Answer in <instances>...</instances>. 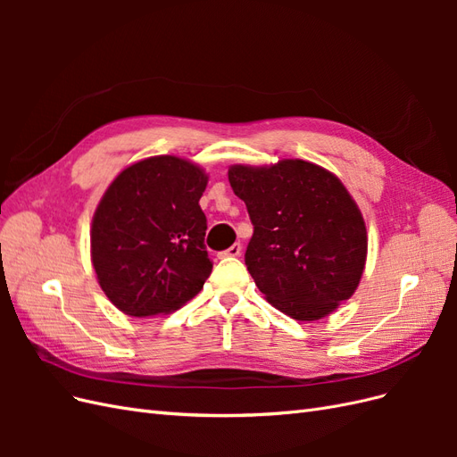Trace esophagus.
<instances>
[{
	"label": "esophagus",
	"mask_w": 457,
	"mask_h": 457,
	"mask_svg": "<svg viewBox=\"0 0 457 457\" xmlns=\"http://www.w3.org/2000/svg\"><path fill=\"white\" fill-rule=\"evenodd\" d=\"M240 253H242V245L240 244H232L228 250H225V252H220L219 255L220 257H240Z\"/></svg>",
	"instance_id": "34e87169"
}]
</instances>
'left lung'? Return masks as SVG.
Instances as JSON below:
<instances>
[{"mask_svg": "<svg viewBox=\"0 0 457 457\" xmlns=\"http://www.w3.org/2000/svg\"><path fill=\"white\" fill-rule=\"evenodd\" d=\"M228 183L253 225L247 270L274 309L318 320L354 294L366 265V225L334 173L282 160L270 168L232 165Z\"/></svg>", "mask_w": 457, "mask_h": 457, "instance_id": "1", "label": "left lung"}]
</instances>
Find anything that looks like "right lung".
I'll use <instances>...</instances> for the list:
<instances>
[{
    "instance_id": "1",
    "label": "right lung",
    "mask_w": 457,
    "mask_h": 457,
    "mask_svg": "<svg viewBox=\"0 0 457 457\" xmlns=\"http://www.w3.org/2000/svg\"><path fill=\"white\" fill-rule=\"evenodd\" d=\"M207 175L177 156L123 170L93 215L91 261L106 297L129 316L177 311L212 274L200 198Z\"/></svg>"
}]
</instances>
